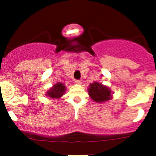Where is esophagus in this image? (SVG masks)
<instances>
[{"mask_svg":"<svg viewBox=\"0 0 156 156\" xmlns=\"http://www.w3.org/2000/svg\"><path fill=\"white\" fill-rule=\"evenodd\" d=\"M75 82L77 84H81L82 81H81V80H75Z\"/></svg>","mask_w":156,"mask_h":156,"instance_id":"esophagus-1","label":"esophagus"}]
</instances>
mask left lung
Returning <instances> with one entry per match:
<instances>
[{"mask_svg":"<svg viewBox=\"0 0 156 156\" xmlns=\"http://www.w3.org/2000/svg\"><path fill=\"white\" fill-rule=\"evenodd\" d=\"M88 92L90 98L97 103H103L112 98V91L107 86L103 85L98 82L90 84Z\"/></svg>","mask_w":156,"mask_h":156,"instance_id":"1","label":"left lung"}]
</instances>
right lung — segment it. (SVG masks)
Listing matches in <instances>:
<instances>
[{
  "label": "right lung",
  "instance_id": "add662e5",
  "mask_svg": "<svg viewBox=\"0 0 156 156\" xmlns=\"http://www.w3.org/2000/svg\"><path fill=\"white\" fill-rule=\"evenodd\" d=\"M66 87L65 84L60 82L56 83L47 92L46 96L52 99L60 98L66 93Z\"/></svg>",
  "mask_w": 156,
  "mask_h": 156
}]
</instances>
